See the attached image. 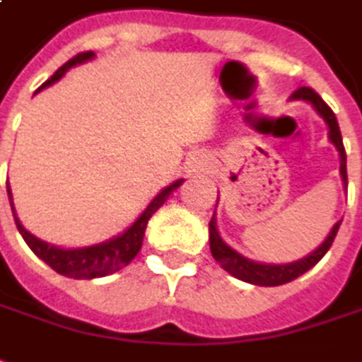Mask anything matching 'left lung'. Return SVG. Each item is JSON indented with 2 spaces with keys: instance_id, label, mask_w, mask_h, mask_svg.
I'll list each match as a JSON object with an SVG mask.
<instances>
[{
  "instance_id": "left-lung-1",
  "label": "left lung",
  "mask_w": 362,
  "mask_h": 362,
  "mask_svg": "<svg viewBox=\"0 0 362 362\" xmlns=\"http://www.w3.org/2000/svg\"><path fill=\"white\" fill-rule=\"evenodd\" d=\"M291 100H303V103H309V105L315 109L317 115L325 120L327 129H329V140L333 142V146H335L337 152H339V158H341V178H343V184L346 186V154L335 112L329 109V105L317 95L313 88L309 87L297 88L293 95H291ZM216 206H218V202H216ZM339 226H341V220L331 228V232L327 233V238L323 240V243H321L319 247H315L313 252L307 253L305 257L297 259V262H291V264H262V262H253V259L245 257V255H242L240 252H235L232 245H228V243L223 242L222 235L218 232L216 214H214L212 220H210V250H212L214 259L222 265L228 274L233 275V277L242 279L245 284L275 287V285H284L289 284V281H293L299 275H303L305 272H309L313 265L319 264L321 257L329 252L331 243L335 240L337 232H339Z\"/></svg>"
}]
</instances>
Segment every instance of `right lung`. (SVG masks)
Returning <instances> with one entry per match:
<instances>
[{
    "mask_svg": "<svg viewBox=\"0 0 362 362\" xmlns=\"http://www.w3.org/2000/svg\"><path fill=\"white\" fill-rule=\"evenodd\" d=\"M90 59H95L93 51L78 53L77 57L69 59L63 67L55 71L53 77L45 81L39 87V90H43L45 87H51L53 83H57L59 78L67 73L69 69L83 65V63H87ZM182 182H184V178H178L176 182H172L170 186L162 188L152 198L148 206L144 208V212L140 214L139 218L130 223L124 232L115 235V238H110L107 242L95 243V245H85V247H59V245L43 242V240H39L31 232H27L25 228H23V223L19 222V218H17L16 204H13L9 182H7V196H9V204H11L13 218H16L17 230L23 235L25 243L31 247V252L35 253L39 259H43L51 269H55L57 274L65 275V277H73V279H95V277H105V275L119 272V269H122L124 265H129L136 257V253L142 247L144 232H146V226H148V220L152 218V214L156 212L162 204L168 200V196H170L172 192L176 190V188H180Z\"/></svg>",
    "mask_w": 362,
    "mask_h": 362,
    "instance_id": "right-lung-1",
    "label": "right lung"
}]
</instances>
